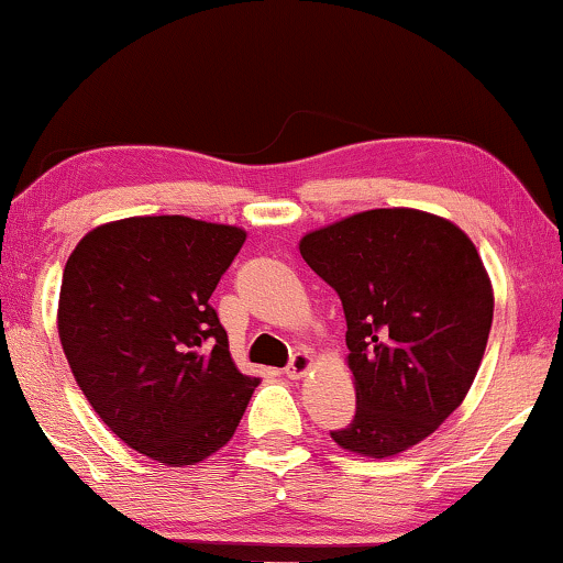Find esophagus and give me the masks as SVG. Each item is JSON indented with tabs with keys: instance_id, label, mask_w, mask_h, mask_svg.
I'll return each mask as SVG.
<instances>
[{
	"instance_id": "34e87169",
	"label": "esophagus",
	"mask_w": 563,
	"mask_h": 563,
	"mask_svg": "<svg viewBox=\"0 0 563 563\" xmlns=\"http://www.w3.org/2000/svg\"><path fill=\"white\" fill-rule=\"evenodd\" d=\"M310 367H312V356L308 352H297L289 360L287 367H284V375H287L289 379H299Z\"/></svg>"
}]
</instances>
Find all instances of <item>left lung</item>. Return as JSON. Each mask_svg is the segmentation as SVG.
I'll return each instance as SVG.
<instances>
[{
	"mask_svg": "<svg viewBox=\"0 0 563 563\" xmlns=\"http://www.w3.org/2000/svg\"><path fill=\"white\" fill-rule=\"evenodd\" d=\"M344 305L356 411L331 432L367 457L427 440L471 390L494 318L484 261L450 219L369 209L299 240Z\"/></svg>",
	"mask_w": 563,
	"mask_h": 563,
	"instance_id": "left-lung-1",
	"label": "left lung"
}]
</instances>
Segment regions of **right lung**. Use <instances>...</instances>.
I'll return each instance as SVG.
<instances>
[{
    "label": "right lung",
    "mask_w": 563,
    "mask_h": 563,
    "mask_svg": "<svg viewBox=\"0 0 563 563\" xmlns=\"http://www.w3.org/2000/svg\"><path fill=\"white\" fill-rule=\"evenodd\" d=\"M243 243L230 224L129 217L87 232L64 266L58 339L79 390L115 437L173 468L224 448L258 385L209 305Z\"/></svg>",
    "instance_id": "1"
}]
</instances>
